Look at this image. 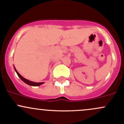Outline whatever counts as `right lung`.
Wrapping results in <instances>:
<instances>
[{"instance_id": "obj_1", "label": "right lung", "mask_w": 124, "mask_h": 124, "mask_svg": "<svg viewBox=\"0 0 124 124\" xmlns=\"http://www.w3.org/2000/svg\"><path fill=\"white\" fill-rule=\"evenodd\" d=\"M14 68H15V71H16V74H17V75H18V77H19L22 80H23V81L24 82V83H25L26 84H28V85H32V86H39V85H41V84H43V83H44L43 82H42V83H34V82L30 81L28 80V79L24 78L23 77H22L21 75L20 74H19V73H18V72L17 71H16V69H15V67H14Z\"/></svg>"}]
</instances>
